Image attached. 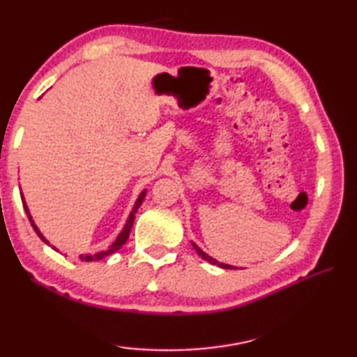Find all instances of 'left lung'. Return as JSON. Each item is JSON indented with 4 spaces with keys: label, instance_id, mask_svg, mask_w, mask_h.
Masks as SVG:
<instances>
[{
    "label": "left lung",
    "instance_id": "obj_1",
    "mask_svg": "<svg viewBox=\"0 0 357 357\" xmlns=\"http://www.w3.org/2000/svg\"><path fill=\"white\" fill-rule=\"evenodd\" d=\"M192 245H193V249L197 250V253L198 255H200L203 259H206L208 263H211V264H215V266H219V268H223V269H238V268H234V266H231V264H225V263H219L217 261V259H214L213 257H209L208 253H204L200 247H198L195 243H192Z\"/></svg>",
    "mask_w": 357,
    "mask_h": 357
}]
</instances>
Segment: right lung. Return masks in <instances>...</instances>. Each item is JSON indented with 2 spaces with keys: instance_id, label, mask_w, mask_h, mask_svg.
I'll use <instances>...</instances> for the list:
<instances>
[{
  "instance_id": "obj_1",
  "label": "right lung",
  "mask_w": 357,
  "mask_h": 357,
  "mask_svg": "<svg viewBox=\"0 0 357 357\" xmlns=\"http://www.w3.org/2000/svg\"><path fill=\"white\" fill-rule=\"evenodd\" d=\"M22 195V202H23V208H25V211H26V214H28V219H29V222H31V225H33V228H34V231L38 233V236L44 241L45 244H50L48 243V241L44 238V234L40 233V229L38 228V225H36L34 223V220H33V217H31V214H29V209H28V206H26V202H25V197H23V193H20ZM144 197H146V189H144L140 195H138V198H137V202H135V204H134V208H132V211H130V214H129V219H128V222H126V225H124V228H123V231H121L119 234H118V238L113 241V244L112 245H108V249H104V250H100V252H98V253H86V255H80V259L82 261H99V259H102V258H105V257H108V255H112V253H114V252H118L121 247H123L124 244H126V241H128V238H129V234H130V229H132V225H134V220H135V213L138 211V208L142 206V203H143V200H144ZM52 249H55V247H52ZM56 250V249H55Z\"/></svg>"
}]
</instances>
